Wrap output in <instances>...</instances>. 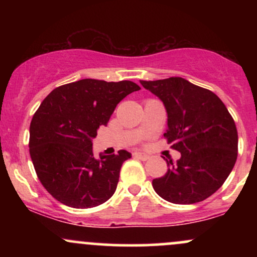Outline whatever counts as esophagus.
<instances>
[{
	"label": "esophagus",
	"instance_id": "esophagus-1",
	"mask_svg": "<svg viewBox=\"0 0 257 257\" xmlns=\"http://www.w3.org/2000/svg\"><path fill=\"white\" fill-rule=\"evenodd\" d=\"M134 157L141 159V161H147L150 158V156L145 152H134Z\"/></svg>",
	"mask_w": 257,
	"mask_h": 257
}]
</instances>
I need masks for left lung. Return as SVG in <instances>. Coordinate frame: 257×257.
<instances>
[{
  "label": "left lung",
  "mask_w": 257,
  "mask_h": 257,
  "mask_svg": "<svg viewBox=\"0 0 257 257\" xmlns=\"http://www.w3.org/2000/svg\"><path fill=\"white\" fill-rule=\"evenodd\" d=\"M163 102L168 114L164 137L181 153L178 163L155 179L158 196L175 204H193L216 192L237 161L238 133L228 110L213 91L181 77L140 81Z\"/></svg>",
  "instance_id": "obj_1"
}]
</instances>
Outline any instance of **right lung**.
<instances>
[{
	"label": "right lung",
	"instance_id": "obj_1",
	"mask_svg": "<svg viewBox=\"0 0 257 257\" xmlns=\"http://www.w3.org/2000/svg\"><path fill=\"white\" fill-rule=\"evenodd\" d=\"M139 89L131 81L84 78L55 88L43 100L32 117L29 147L41 184L55 199L87 209L113 196L132 153L120 150L95 158L93 139L120 100Z\"/></svg>",
	"mask_w": 257,
	"mask_h": 257
}]
</instances>
